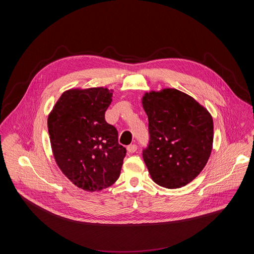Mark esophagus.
Listing matches in <instances>:
<instances>
[{
	"instance_id": "1",
	"label": "esophagus",
	"mask_w": 254,
	"mask_h": 254,
	"mask_svg": "<svg viewBox=\"0 0 254 254\" xmlns=\"http://www.w3.org/2000/svg\"><path fill=\"white\" fill-rule=\"evenodd\" d=\"M137 150V146L135 143H132V144H129V146L127 147V152L128 153H130V154H132V153H134L135 151Z\"/></svg>"
}]
</instances>
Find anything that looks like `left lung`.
Listing matches in <instances>:
<instances>
[{
	"label": "left lung",
	"mask_w": 254,
	"mask_h": 254,
	"mask_svg": "<svg viewBox=\"0 0 254 254\" xmlns=\"http://www.w3.org/2000/svg\"><path fill=\"white\" fill-rule=\"evenodd\" d=\"M141 101L150 134L142 158L153 181L168 189L186 186L211 155V115L193 97L174 88L151 91Z\"/></svg>",
	"instance_id": "left-lung-1"
}]
</instances>
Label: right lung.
I'll return each instance as SVG.
<instances>
[{
	"mask_svg": "<svg viewBox=\"0 0 254 254\" xmlns=\"http://www.w3.org/2000/svg\"><path fill=\"white\" fill-rule=\"evenodd\" d=\"M107 88L70 89L62 93L48 117L55 161L76 187L100 191L119 179L127 150L104 114L112 103Z\"/></svg>",
	"mask_w": 254,
	"mask_h": 254,
	"instance_id": "right-lung-1",
	"label": "right lung"
}]
</instances>
